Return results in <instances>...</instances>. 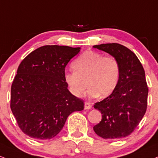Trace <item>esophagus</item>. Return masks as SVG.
I'll return each instance as SVG.
<instances>
[{"label":"esophagus","mask_w":158,"mask_h":158,"mask_svg":"<svg viewBox=\"0 0 158 158\" xmlns=\"http://www.w3.org/2000/svg\"><path fill=\"white\" fill-rule=\"evenodd\" d=\"M93 108L92 104L89 102H85V110H90Z\"/></svg>","instance_id":"34e87169"}]
</instances>
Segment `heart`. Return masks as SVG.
I'll return each mask as SVG.
<instances>
[{
  "instance_id": "b5f03b06",
  "label": "heart",
  "mask_w": 158,
  "mask_h": 158,
  "mask_svg": "<svg viewBox=\"0 0 158 158\" xmlns=\"http://www.w3.org/2000/svg\"><path fill=\"white\" fill-rule=\"evenodd\" d=\"M71 67L73 71L64 73V79L76 97L80 98L85 94L87 85L90 86V96L106 97L115 90L118 84L120 64L113 56L86 51L73 61Z\"/></svg>"
}]
</instances>
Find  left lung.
I'll use <instances>...</instances> for the list:
<instances>
[{"label": "left lung", "mask_w": 158, "mask_h": 158, "mask_svg": "<svg viewBox=\"0 0 158 158\" xmlns=\"http://www.w3.org/2000/svg\"><path fill=\"white\" fill-rule=\"evenodd\" d=\"M93 47L116 58L121 68L115 90L94 104L102 119L94 130L104 139L124 138L133 132L146 113L149 90L145 71L136 55L122 45L106 43Z\"/></svg>", "instance_id": "8db88e82"}]
</instances>
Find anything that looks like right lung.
Returning a JSON list of instances; mask_svg holds the SVG:
<instances>
[{
    "mask_svg": "<svg viewBox=\"0 0 158 158\" xmlns=\"http://www.w3.org/2000/svg\"><path fill=\"white\" fill-rule=\"evenodd\" d=\"M81 48L44 45L20 64L11 87L10 107L20 130L40 140L51 139L67 118L84 109V102L68 90L64 68Z\"/></svg>",
    "mask_w": 158,
    "mask_h": 158,
    "instance_id": "1",
    "label": "right lung"
}]
</instances>
